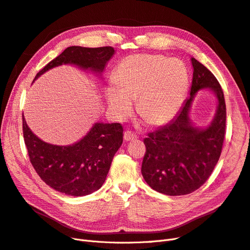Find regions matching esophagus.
<instances>
[{"instance_id": "obj_1", "label": "esophagus", "mask_w": 250, "mask_h": 250, "mask_svg": "<svg viewBox=\"0 0 250 250\" xmlns=\"http://www.w3.org/2000/svg\"><path fill=\"white\" fill-rule=\"evenodd\" d=\"M136 139H137V136L134 133L129 132V131L125 132V134H124V140L125 141H133V140H136Z\"/></svg>"}]
</instances>
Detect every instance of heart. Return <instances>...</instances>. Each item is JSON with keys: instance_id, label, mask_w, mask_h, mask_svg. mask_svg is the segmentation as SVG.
Here are the masks:
<instances>
[{"instance_id": "b5f03b06", "label": "heart", "mask_w": 250, "mask_h": 250, "mask_svg": "<svg viewBox=\"0 0 250 250\" xmlns=\"http://www.w3.org/2000/svg\"><path fill=\"white\" fill-rule=\"evenodd\" d=\"M115 85L106 90L113 115L124 119L137 111L151 126L165 125L176 116L189 86V73L182 61L153 54L125 58L113 72Z\"/></svg>"}]
</instances>
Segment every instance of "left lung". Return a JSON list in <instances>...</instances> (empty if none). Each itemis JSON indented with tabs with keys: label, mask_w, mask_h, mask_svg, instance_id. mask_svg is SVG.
<instances>
[{
	"label": "left lung",
	"mask_w": 250,
	"mask_h": 250,
	"mask_svg": "<svg viewBox=\"0 0 250 250\" xmlns=\"http://www.w3.org/2000/svg\"><path fill=\"white\" fill-rule=\"evenodd\" d=\"M191 62L190 97L169 124L144 139L142 176L152 189L169 196L190 194L208 181L221 156L226 133V103L221 84L203 64L195 58ZM202 88L213 91L218 98L215 118L205 129L194 127L188 117L193 97Z\"/></svg>",
	"instance_id": "left-lung-1"
}]
</instances>
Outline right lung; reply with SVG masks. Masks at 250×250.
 Instances as JSON below:
<instances>
[{
    "label": "right lung",
    "mask_w": 250,
    "mask_h": 250,
    "mask_svg": "<svg viewBox=\"0 0 250 250\" xmlns=\"http://www.w3.org/2000/svg\"><path fill=\"white\" fill-rule=\"evenodd\" d=\"M113 54L112 47H68L42 68L35 80L62 64L102 73ZM22 131L29 160L40 178L54 190L70 196H84L102 187L124 138L121 124L97 123L78 143L52 145L30 131L23 115Z\"/></svg>",
    "instance_id": "obj_1"
}]
</instances>
